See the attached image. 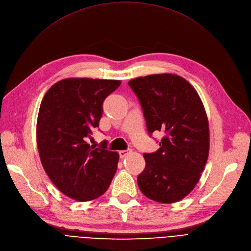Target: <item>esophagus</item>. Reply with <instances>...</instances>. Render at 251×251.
<instances>
[{"label":"esophagus","instance_id":"34e87169","mask_svg":"<svg viewBox=\"0 0 251 251\" xmlns=\"http://www.w3.org/2000/svg\"><path fill=\"white\" fill-rule=\"evenodd\" d=\"M130 153V149H127V150H121L119 151V156H121V158H125L127 154Z\"/></svg>","mask_w":251,"mask_h":251}]
</instances>
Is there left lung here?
I'll return each mask as SVG.
<instances>
[{
	"label": "left lung",
	"instance_id": "8db88e82",
	"mask_svg": "<svg viewBox=\"0 0 251 251\" xmlns=\"http://www.w3.org/2000/svg\"><path fill=\"white\" fill-rule=\"evenodd\" d=\"M142 106L148 133L162 132L160 148L145 153L146 166L138 176L142 193L160 203H174L194 189L209 151L207 115L196 90L172 74L128 81Z\"/></svg>",
	"mask_w": 251,
	"mask_h": 251
}]
</instances>
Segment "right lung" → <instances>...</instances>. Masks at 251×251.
<instances>
[{"label": "right lung", "instance_id": "obj_1", "mask_svg": "<svg viewBox=\"0 0 251 251\" xmlns=\"http://www.w3.org/2000/svg\"><path fill=\"white\" fill-rule=\"evenodd\" d=\"M121 80L65 78L44 96L37 122L43 168L61 192L77 201L103 195L117 170L119 155L87 142L99 126L103 102Z\"/></svg>", "mask_w": 251, "mask_h": 251}]
</instances>
